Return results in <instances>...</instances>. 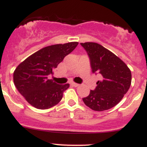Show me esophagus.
I'll use <instances>...</instances> for the list:
<instances>
[{"label": "esophagus", "mask_w": 147, "mask_h": 147, "mask_svg": "<svg viewBox=\"0 0 147 147\" xmlns=\"http://www.w3.org/2000/svg\"><path fill=\"white\" fill-rule=\"evenodd\" d=\"M70 84H71L72 86H75V87H77V86H79L78 84H76V83H74V82H72Z\"/></svg>", "instance_id": "34e87169"}]
</instances>
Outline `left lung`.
I'll return each instance as SVG.
<instances>
[{"instance_id": "1", "label": "left lung", "mask_w": 147, "mask_h": 147, "mask_svg": "<svg viewBox=\"0 0 147 147\" xmlns=\"http://www.w3.org/2000/svg\"><path fill=\"white\" fill-rule=\"evenodd\" d=\"M87 52L92 72L99 74L101 80L83 101L95 111L109 109L119 103L128 92L131 85L132 74L122 60L104 48L93 42L81 43Z\"/></svg>"}]
</instances>
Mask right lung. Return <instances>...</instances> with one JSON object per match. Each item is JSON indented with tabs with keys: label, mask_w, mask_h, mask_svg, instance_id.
Returning a JSON list of instances; mask_svg holds the SVG:
<instances>
[{
	"label": "right lung",
	"mask_w": 147,
	"mask_h": 147,
	"mask_svg": "<svg viewBox=\"0 0 147 147\" xmlns=\"http://www.w3.org/2000/svg\"><path fill=\"white\" fill-rule=\"evenodd\" d=\"M78 44L70 42L44 47L17 66L13 73L14 84L29 104L37 109H47L61 101L69 84L60 85L48 76Z\"/></svg>",
	"instance_id": "right-lung-1"
}]
</instances>
